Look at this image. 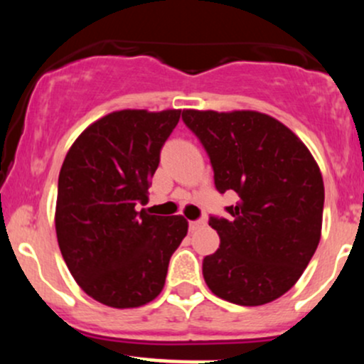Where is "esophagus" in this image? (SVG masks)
Masks as SVG:
<instances>
[{
	"label": "esophagus",
	"instance_id": "34e87169",
	"mask_svg": "<svg viewBox=\"0 0 364 364\" xmlns=\"http://www.w3.org/2000/svg\"><path fill=\"white\" fill-rule=\"evenodd\" d=\"M203 224H205V223H203V220H191V223H190V231H196V229L202 228Z\"/></svg>",
	"mask_w": 364,
	"mask_h": 364
}]
</instances>
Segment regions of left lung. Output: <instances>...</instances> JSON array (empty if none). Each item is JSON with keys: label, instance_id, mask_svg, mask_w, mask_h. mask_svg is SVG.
Returning <instances> with one entry per match:
<instances>
[{"label": "left lung", "instance_id": "left-lung-1", "mask_svg": "<svg viewBox=\"0 0 364 364\" xmlns=\"http://www.w3.org/2000/svg\"><path fill=\"white\" fill-rule=\"evenodd\" d=\"M205 147L219 193L240 195L210 217L220 245L203 258L208 289L229 303L260 306L298 282L321 236L323 179L311 152L286 124L258 111L183 109Z\"/></svg>", "mask_w": 364, "mask_h": 364}]
</instances>
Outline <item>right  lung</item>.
<instances>
[{"mask_svg":"<svg viewBox=\"0 0 364 364\" xmlns=\"http://www.w3.org/2000/svg\"><path fill=\"white\" fill-rule=\"evenodd\" d=\"M181 109L114 111L80 133L63 161L54 225L70 274L106 306L139 308L164 287L183 215H150V178Z\"/></svg>","mask_w":364,"mask_h":364,"instance_id":"right-lung-1","label":"right lung"}]
</instances>
